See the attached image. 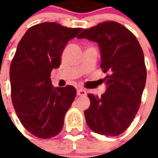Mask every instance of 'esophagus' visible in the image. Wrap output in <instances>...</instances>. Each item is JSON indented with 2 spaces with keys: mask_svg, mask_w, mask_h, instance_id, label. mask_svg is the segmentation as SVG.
Listing matches in <instances>:
<instances>
[{
  "mask_svg": "<svg viewBox=\"0 0 158 158\" xmlns=\"http://www.w3.org/2000/svg\"><path fill=\"white\" fill-rule=\"evenodd\" d=\"M86 94V91L85 90V89H78V90H77V95L79 96H85Z\"/></svg>",
  "mask_w": 158,
  "mask_h": 158,
  "instance_id": "obj_1",
  "label": "esophagus"
}]
</instances>
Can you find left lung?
<instances>
[{
    "label": "left lung",
    "mask_w": 158,
    "mask_h": 158,
    "mask_svg": "<svg viewBox=\"0 0 158 158\" xmlns=\"http://www.w3.org/2000/svg\"><path fill=\"white\" fill-rule=\"evenodd\" d=\"M98 43L101 68L106 90L98 97L88 94L90 106L85 111L93 132L117 136L124 132L135 118L146 85V69L139 41L129 29L113 21L86 29L79 36Z\"/></svg>",
    "instance_id": "1"
}]
</instances>
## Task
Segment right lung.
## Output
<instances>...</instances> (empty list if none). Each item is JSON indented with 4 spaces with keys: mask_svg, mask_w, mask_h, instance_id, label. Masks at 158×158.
Returning <instances> with one entry per match:
<instances>
[{
    "mask_svg": "<svg viewBox=\"0 0 158 158\" xmlns=\"http://www.w3.org/2000/svg\"><path fill=\"white\" fill-rule=\"evenodd\" d=\"M82 29L45 22L29 28L18 45L10 67L12 105L23 127L38 138L61 132L75 98L73 86L55 88L50 76L59 68L69 40Z\"/></svg>",
    "mask_w": 158,
    "mask_h": 158,
    "instance_id": "1",
    "label": "right lung"
}]
</instances>
